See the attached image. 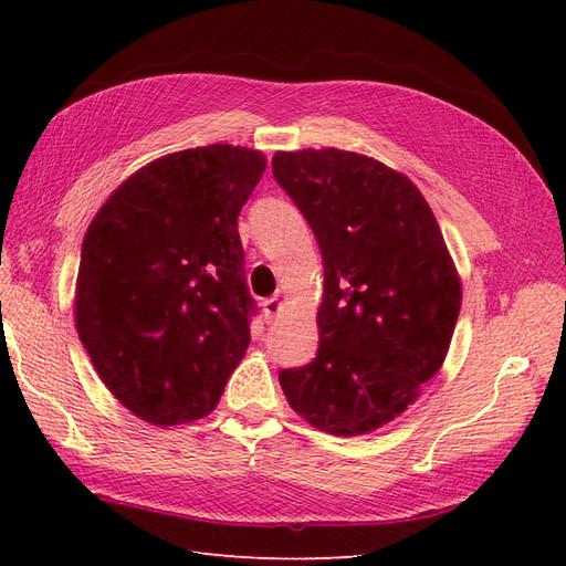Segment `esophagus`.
Instances as JSON below:
<instances>
[{"instance_id": "34e87169", "label": "esophagus", "mask_w": 566, "mask_h": 566, "mask_svg": "<svg viewBox=\"0 0 566 566\" xmlns=\"http://www.w3.org/2000/svg\"><path fill=\"white\" fill-rule=\"evenodd\" d=\"M262 306H264V318H266V321H271L273 316H279V314H281V310H283V302H281L279 297H266V300L262 302Z\"/></svg>"}]
</instances>
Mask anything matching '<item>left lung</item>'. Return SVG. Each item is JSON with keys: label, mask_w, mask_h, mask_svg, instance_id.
<instances>
[{"label": "left lung", "mask_w": 566, "mask_h": 566, "mask_svg": "<svg viewBox=\"0 0 566 566\" xmlns=\"http://www.w3.org/2000/svg\"><path fill=\"white\" fill-rule=\"evenodd\" d=\"M273 179L323 254L318 354L281 370L290 408L337 437L378 430L447 358L462 290L430 205L387 165L337 148L276 153Z\"/></svg>", "instance_id": "obj_1"}]
</instances>
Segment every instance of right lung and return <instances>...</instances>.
<instances>
[{"label":"right lung","instance_id":"right-lung-1","mask_svg":"<svg viewBox=\"0 0 566 566\" xmlns=\"http://www.w3.org/2000/svg\"><path fill=\"white\" fill-rule=\"evenodd\" d=\"M266 169L260 150L169 153L104 202L82 243L75 325L98 378L146 422L205 418L250 345L238 214Z\"/></svg>","mask_w":566,"mask_h":566}]
</instances>
